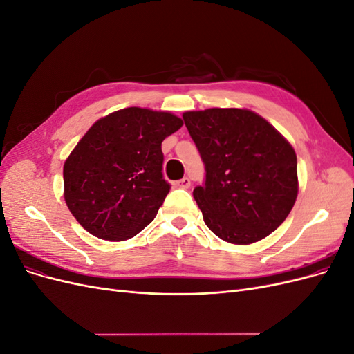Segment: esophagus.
<instances>
[{
	"mask_svg": "<svg viewBox=\"0 0 354 354\" xmlns=\"http://www.w3.org/2000/svg\"><path fill=\"white\" fill-rule=\"evenodd\" d=\"M178 187H183V189H187L190 187V178L189 177H183L181 180H178L176 183Z\"/></svg>",
	"mask_w": 354,
	"mask_h": 354,
	"instance_id": "1",
	"label": "esophagus"
}]
</instances>
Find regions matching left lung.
<instances>
[{"instance_id": "left-lung-1", "label": "left lung", "mask_w": 354, "mask_h": 354, "mask_svg": "<svg viewBox=\"0 0 354 354\" xmlns=\"http://www.w3.org/2000/svg\"><path fill=\"white\" fill-rule=\"evenodd\" d=\"M183 120L205 165V183L194 198L208 229L238 245L269 236L297 199L292 146L248 109L185 112Z\"/></svg>"}]
</instances>
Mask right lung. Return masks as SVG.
<instances>
[{
    "label": "right lung",
    "mask_w": 354,
    "mask_h": 354,
    "mask_svg": "<svg viewBox=\"0 0 354 354\" xmlns=\"http://www.w3.org/2000/svg\"><path fill=\"white\" fill-rule=\"evenodd\" d=\"M181 125L173 113L142 108L94 122L63 167L66 205L85 230L115 242L152 223L169 192L160 145Z\"/></svg>",
    "instance_id": "obj_1"
}]
</instances>
